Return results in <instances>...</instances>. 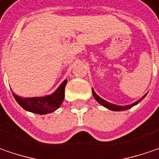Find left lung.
<instances>
[{"label":"left lung","instance_id":"1","mask_svg":"<svg viewBox=\"0 0 159 159\" xmlns=\"http://www.w3.org/2000/svg\"><path fill=\"white\" fill-rule=\"evenodd\" d=\"M92 94H93V96H94V98H95V99L97 100L98 103H99L101 106H103V107H107V109H110V110H112V111H124V110H127V109H130L132 107H134V106H136V105H138L139 102L141 101V100L143 99L146 96H147V94H145L140 99H139L138 101H136L135 103H132L131 105H127V106H117V105H115V104H112V103H109V102H107L106 100H104L103 98H101L98 95H97V93L94 91V89H92Z\"/></svg>","mask_w":159,"mask_h":159}]
</instances>
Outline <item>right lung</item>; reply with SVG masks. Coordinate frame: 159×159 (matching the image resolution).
<instances>
[{
    "label": "right lung",
    "mask_w": 159,
    "mask_h": 159,
    "mask_svg": "<svg viewBox=\"0 0 159 159\" xmlns=\"http://www.w3.org/2000/svg\"><path fill=\"white\" fill-rule=\"evenodd\" d=\"M66 84L67 80H65L61 84L52 94L45 97L21 98L14 93L12 94L19 105L26 111L38 115H46L54 112L61 105L64 99V89Z\"/></svg>",
    "instance_id": "add662e5"
}]
</instances>
